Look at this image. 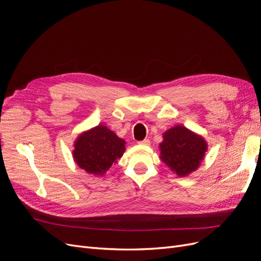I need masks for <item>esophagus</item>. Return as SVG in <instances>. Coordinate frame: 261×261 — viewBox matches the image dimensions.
<instances>
[{
    "instance_id": "obj_1",
    "label": "esophagus",
    "mask_w": 261,
    "mask_h": 261,
    "mask_svg": "<svg viewBox=\"0 0 261 261\" xmlns=\"http://www.w3.org/2000/svg\"><path fill=\"white\" fill-rule=\"evenodd\" d=\"M139 145H143V146H149L150 145V140L149 139H144V140H140L138 141Z\"/></svg>"
}]
</instances>
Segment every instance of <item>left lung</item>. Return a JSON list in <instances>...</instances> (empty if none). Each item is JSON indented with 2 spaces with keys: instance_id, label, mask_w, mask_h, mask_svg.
Segmentation results:
<instances>
[{
  "instance_id": "1",
  "label": "left lung",
  "mask_w": 261,
  "mask_h": 261,
  "mask_svg": "<svg viewBox=\"0 0 261 261\" xmlns=\"http://www.w3.org/2000/svg\"><path fill=\"white\" fill-rule=\"evenodd\" d=\"M160 149L162 161L177 175L186 176L199 167L207 144L200 136L178 125L164 133Z\"/></svg>"
}]
</instances>
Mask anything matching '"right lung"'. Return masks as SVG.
Here are the masks:
<instances>
[{
	"label": "right lung",
	"instance_id": "obj_1",
	"mask_svg": "<svg viewBox=\"0 0 261 261\" xmlns=\"http://www.w3.org/2000/svg\"><path fill=\"white\" fill-rule=\"evenodd\" d=\"M125 140L103 125H98L77 138L74 159L78 167L93 175H103L125 151Z\"/></svg>",
	"mask_w": 261,
	"mask_h": 261
}]
</instances>
